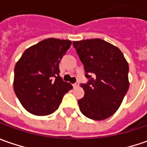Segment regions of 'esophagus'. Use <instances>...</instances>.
<instances>
[{"instance_id":"1","label":"esophagus","mask_w":147,"mask_h":147,"mask_svg":"<svg viewBox=\"0 0 147 147\" xmlns=\"http://www.w3.org/2000/svg\"><path fill=\"white\" fill-rule=\"evenodd\" d=\"M74 88H76V87H78L79 86V82H76V83L73 84Z\"/></svg>"}]
</instances>
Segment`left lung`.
Segmentation results:
<instances>
[{"mask_svg": "<svg viewBox=\"0 0 147 147\" xmlns=\"http://www.w3.org/2000/svg\"><path fill=\"white\" fill-rule=\"evenodd\" d=\"M73 45L90 79L80 84L84 96L78 100L80 110L94 120L107 119L119 109L129 89L128 62L118 47L102 39L73 41Z\"/></svg>", "mask_w": 147, "mask_h": 147, "instance_id": "1", "label": "left lung"}]
</instances>
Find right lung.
Segmentation results:
<instances>
[{
    "instance_id": "right-lung-1",
    "label": "right lung",
    "mask_w": 147,
    "mask_h": 147,
    "mask_svg": "<svg viewBox=\"0 0 147 147\" xmlns=\"http://www.w3.org/2000/svg\"><path fill=\"white\" fill-rule=\"evenodd\" d=\"M69 40L48 38L27 49L14 67L13 89L24 108L48 115L58 108L72 85L59 76V63L70 48Z\"/></svg>"
}]
</instances>
